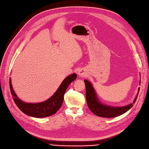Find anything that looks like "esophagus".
<instances>
[{
    "mask_svg": "<svg viewBox=\"0 0 149 149\" xmlns=\"http://www.w3.org/2000/svg\"><path fill=\"white\" fill-rule=\"evenodd\" d=\"M78 74L80 77H83L84 76H86V71H85V69H79L78 71Z\"/></svg>",
    "mask_w": 149,
    "mask_h": 149,
    "instance_id": "obj_1",
    "label": "esophagus"
}]
</instances>
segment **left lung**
Masks as SVG:
<instances>
[{
    "label": "left lung",
    "mask_w": 149,
    "mask_h": 149,
    "mask_svg": "<svg viewBox=\"0 0 149 149\" xmlns=\"http://www.w3.org/2000/svg\"><path fill=\"white\" fill-rule=\"evenodd\" d=\"M84 82L86 85V95L88 107L93 114L103 118L117 117L125 113L130 109H131L133 105L134 104L138 98L139 89H140L139 87L137 95L131 104L125 106H121V107H113V106L105 105L100 101L95 88L93 87V84L89 81L84 80ZM140 83L141 79L139 80V85Z\"/></svg>",
    "instance_id": "left-lung-1"
}]
</instances>
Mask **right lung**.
<instances>
[{"label":"right lung","mask_w":149,"mask_h":149,"mask_svg":"<svg viewBox=\"0 0 149 149\" xmlns=\"http://www.w3.org/2000/svg\"><path fill=\"white\" fill-rule=\"evenodd\" d=\"M77 78L76 73L71 74L63 80L56 91L50 98L44 102L40 103H27L22 101L15 93L10 78V87L11 95L18 107L21 111L29 116L35 118H44L50 116L56 113L61 107L63 101V95L72 81Z\"/></svg>","instance_id":"right-lung-1"}]
</instances>
